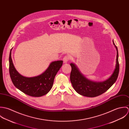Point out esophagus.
<instances>
[{"label":"esophagus","mask_w":129,"mask_h":129,"mask_svg":"<svg viewBox=\"0 0 129 129\" xmlns=\"http://www.w3.org/2000/svg\"><path fill=\"white\" fill-rule=\"evenodd\" d=\"M70 59V57L68 55H66L63 58V61L64 63H67Z\"/></svg>","instance_id":"1"}]
</instances>
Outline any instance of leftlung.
<instances>
[{"label":"left lung","instance_id":"8db88e82","mask_svg":"<svg viewBox=\"0 0 129 129\" xmlns=\"http://www.w3.org/2000/svg\"><path fill=\"white\" fill-rule=\"evenodd\" d=\"M113 43L117 50L116 64L113 73L107 80L102 82H95L89 80L80 72L74 63L70 64L72 67L70 80L74 89L79 94L89 97L98 96L108 90L116 82L119 72V63L118 49L114 41Z\"/></svg>","mask_w":129,"mask_h":129}]
</instances>
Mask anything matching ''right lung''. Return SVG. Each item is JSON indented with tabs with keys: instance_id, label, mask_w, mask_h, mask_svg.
Segmentation results:
<instances>
[{
	"instance_id": "obj_1",
	"label": "right lung",
	"mask_w": 129,
	"mask_h": 129,
	"mask_svg": "<svg viewBox=\"0 0 129 129\" xmlns=\"http://www.w3.org/2000/svg\"><path fill=\"white\" fill-rule=\"evenodd\" d=\"M10 50L9 74L14 86L22 92L32 97H41L47 94L51 89L55 76L62 65V60L52 62L43 74L35 77H27L21 75L15 68L11 58Z\"/></svg>"
}]
</instances>
